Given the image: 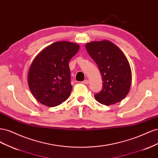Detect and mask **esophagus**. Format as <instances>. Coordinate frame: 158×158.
Listing matches in <instances>:
<instances>
[{
	"label": "esophagus",
	"mask_w": 158,
	"mask_h": 158,
	"mask_svg": "<svg viewBox=\"0 0 158 158\" xmlns=\"http://www.w3.org/2000/svg\"><path fill=\"white\" fill-rule=\"evenodd\" d=\"M82 84H89V80H85L84 81H83V82H82Z\"/></svg>",
	"instance_id": "esophagus-1"
}]
</instances>
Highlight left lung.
I'll return each instance as SVG.
<instances>
[{"label":"left lung","mask_w":158,"mask_h":158,"mask_svg":"<svg viewBox=\"0 0 158 158\" xmlns=\"http://www.w3.org/2000/svg\"><path fill=\"white\" fill-rule=\"evenodd\" d=\"M89 55L102 74L103 88L94 97L106 106L117 103L129 92L132 82L130 64L118 47L108 40L92 41L85 45Z\"/></svg>","instance_id":"8db88e82"}]
</instances>
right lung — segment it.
I'll return each mask as SVG.
<instances>
[{"label":"right lung","instance_id":"1","mask_svg":"<svg viewBox=\"0 0 158 158\" xmlns=\"http://www.w3.org/2000/svg\"><path fill=\"white\" fill-rule=\"evenodd\" d=\"M79 49L80 46L74 43L55 42L33 60L27 82L31 94L40 103L55 107L69 98L73 88L69 64Z\"/></svg>","mask_w":158,"mask_h":158}]
</instances>
